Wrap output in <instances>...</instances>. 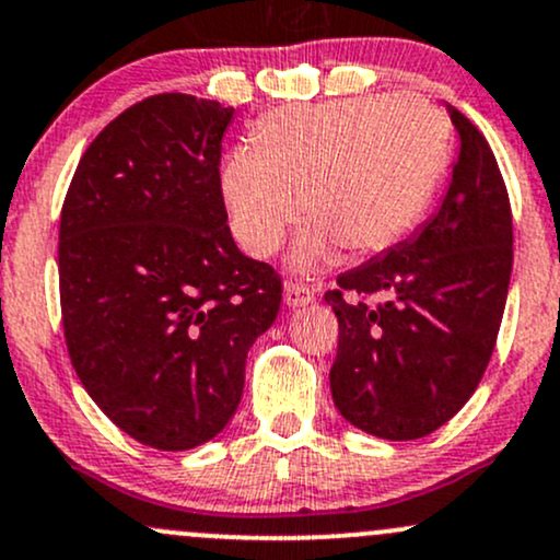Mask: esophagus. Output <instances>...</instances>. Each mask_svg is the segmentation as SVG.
<instances>
[{"mask_svg":"<svg viewBox=\"0 0 560 560\" xmlns=\"http://www.w3.org/2000/svg\"><path fill=\"white\" fill-rule=\"evenodd\" d=\"M313 290L308 284H303V281H290V284L284 287V303L290 305V308H303V305L313 303Z\"/></svg>","mask_w":560,"mask_h":560,"instance_id":"34e87169","label":"esophagus"}]
</instances>
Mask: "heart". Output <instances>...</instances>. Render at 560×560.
I'll return each instance as SVG.
<instances>
[{"instance_id": "b5f03b06", "label": "heart", "mask_w": 560, "mask_h": 560, "mask_svg": "<svg viewBox=\"0 0 560 560\" xmlns=\"http://www.w3.org/2000/svg\"><path fill=\"white\" fill-rule=\"evenodd\" d=\"M252 143L223 167L233 236L268 257L303 212L294 266L318 268L337 247L366 257L407 236L444 175L450 125L409 92L348 97L276 110Z\"/></svg>"}]
</instances>
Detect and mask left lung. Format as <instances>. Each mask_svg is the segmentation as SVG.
<instances>
[{"instance_id":"8db88e82","label":"left lung","mask_w":560,"mask_h":560,"mask_svg":"<svg viewBox=\"0 0 560 560\" xmlns=\"http://www.w3.org/2000/svg\"><path fill=\"white\" fill-rule=\"evenodd\" d=\"M452 110L463 149L444 205L409 242L337 276L331 398L350 425L411 441L450 422L487 372L513 268V212L487 138Z\"/></svg>"}]
</instances>
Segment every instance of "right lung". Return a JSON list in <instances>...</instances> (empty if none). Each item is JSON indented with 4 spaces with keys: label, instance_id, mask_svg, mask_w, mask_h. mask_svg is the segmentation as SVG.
Instances as JSON below:
<instances>
[{
    "label": "right lung",
    "instance_id": "right-lung-1",
    "mask_svg": "<svg viewBox=\"0 0 560 560\" xmlns=\"http://www.w3.org/2000/svg\"><path fill=\"white\" fill-rule=\"evenodd\" d=\"M231 116L183 92L135 103L82 153L60 210L73 370L116 428L162 452L229 425L247 350L284 290L231 236L220 186Z\"/></svg>",
    "mask_w": 560,
    "mask_h": 560
}]
</instances>
